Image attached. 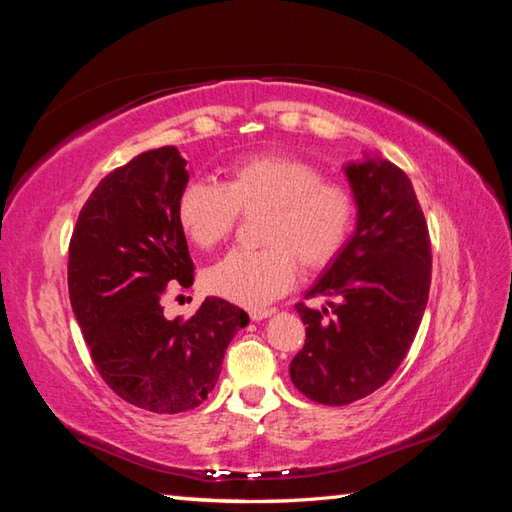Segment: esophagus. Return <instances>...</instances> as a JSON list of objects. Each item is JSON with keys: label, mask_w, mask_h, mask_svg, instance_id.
I'll use <instances>...</instances> for the list:
<instances>
[{"label": "esophagus", "mask_w": 512, "mask_h": 512, "mask_svg": "<svg viewBox=\"0 0 512 512\" xmlns=\"http://www.w3.org/2000/svg\"><path fill=\"white\" fill-rule=\"evenodd\" d=\"M270 314H273V308H250L248 310V317L253 321H262V319L270 317Z\"/></svg>", "instance_id": "1"}]
</instances>
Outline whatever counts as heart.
<instances>
[{"mask_svg": "<svg viewBox=\"0 0 512 512\" xmlns=\"http://www.w3.org/2000/svg\"><path fill=\"white\" fill-rule=\"evenodd\" d=\"M178 222L198 248L233 235L242 215L264 213L257 250H233L206 270L204 284L239 306H264L295 284L303 270H321L341 255L356 224V195L343 182L288 156L233 162L224 182L191 180L178 198Z\"/></svg>", "mask_w": 512, "mask_h": 512, "instance_id": "b5f03b06", "label": "heart"}]
</instances>
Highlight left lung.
Masks as SVG:
<instances>
[{"instance_id": "1", "label": "left lung", "mask_w": 512, "mask_h": 512, "mask_svg": "<svg viewBox=\"0 0 512 512\" xmlns=\"http://www.w3.org/2000/svg\"><path fill=\"white\" fill-rule=\"evenodd\" d=\"M358 226L310 297L330 310L297 303L306 343L290 378L321 405H350L374 394L400 367L416 339L431 286V239L407 173L389 160L345 169Z\"/></svg>"}]
</instances>
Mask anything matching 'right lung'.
<instances>
[{"instance_id":"add662e5","label":"right lung","mask_w":512,"mask_h":512,"mask_svg":"<svg viewBox=\"0 0 512 512\" xmlns=\"http://www.w3.org/2000/svg\"><path fill=\"white\" fill-rule=\"evenodd\" d=\"M187 160L160 147L99 182L70 239L68 290L96 372L116 396L154 413L202 405L248 314L220 297L167 321L162 299L193 284L178 198Z\"/></svg>"}]
</instances>
